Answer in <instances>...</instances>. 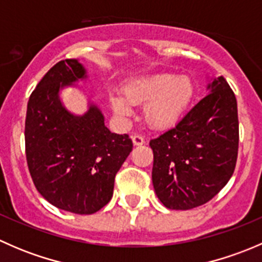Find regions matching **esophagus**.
Segmentation results:
<instances>
[{
  "label": "esophagus",
  "instance_id": "obj_1",
  "mask_svg": "<svg viewBox=\"0 0 262 262\" xmlns=\"http://www.w3.org/2000/svg\"><path fill=\"white\" fill-rule=\"evenodd\" d=\"M132 141H133L134 146H142V144H144V138L142 136H139V134L132 136Z\"/></svg>",
  "mask_w": 262,
  "mask_h": 262
}]
</instances>
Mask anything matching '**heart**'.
<instances>
[{
  "label": "heart",
  "mask_w": 262,
  "mask_h": 262,
  "mask_svg": "<svg viewBox=\"0 0 262 262\" xmlns=\"http://www.w3.org/2000/svg\"><path fill=\"white\" fill-rule=\"evenodd\" d=\"M194 97V84L187 76L158 73L134 78L123 87V95L110 92L113 112L126 118L133 105H143V119L149 128L163 130L184 116Z\"/></svg>",
  "instance_id": "obj_1"
}]
</instances>
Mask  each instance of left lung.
<instances>
[{"label": "left lung", "mask_w": 262, "mask_h": 262, "mask_svg": "<svg viewBox=\"0 0 262 262\" xmlns=\"http://www.w3.org/2000/svg\"><path fill=\"white\" fill-rule=\"evenodd\" d=\"M173 128L150 139L152 182L168 209L187 210L213 199L233 175L238 155L237 100L224 77L208 84Z\"/></svg>", "instance_id": "left-lung-1"}]
</instances>
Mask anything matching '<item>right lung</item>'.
I'll return each instance as SVG.
<instances>
[{"label": "right lung", "instance_id": "1", "mask_svg": "<svg viewBox=\"0 0 262 262\" xmlns=\"http://www.w3.org/2000/svg\"><path fill=\"white\" fill-rule=\"evenodd\" d=\"M86 77L77 59L53 66L30 95L25 120L26 161L36 190L76 214H94L110 202L116 172L133 149L128 134L105 126L96 105L83 115L63 106L60 90Z\"/></svg>", "mask_w": 262, "mask_h": 262}]
</instances>
